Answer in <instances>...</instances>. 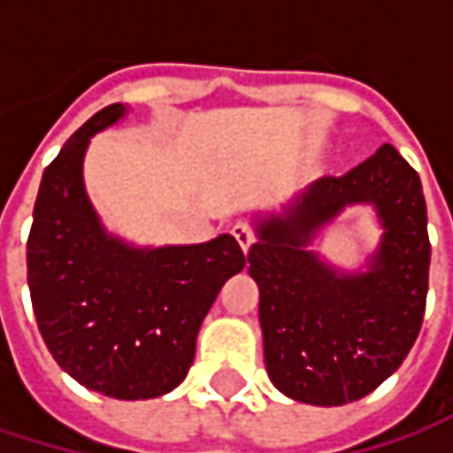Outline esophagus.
I'll return each mask as SVG.
<instances>
[{"label":"esophagus","mask_w":453,"mask_h":453,"mask_svg":"<svg viewBox=\"0 0 453 453\" xmlns=\"http://www.w3.org/2000/svg\"><path fill=\"white\" fill-rule=\"evenodd\" d=\"M233 235H235V241L241 243L243 251L254 243V227L249 226V223H235L233 226Z\"/></svg>","instance_id":"esophagus-1"}]
</instances>
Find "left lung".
Returning a JSON list of instances; mask_svg holds the SVG:
<instances>
[{"label": "left lung", "instance_id": "1", "mask_svg": "<svg viewBox=\"0 0 453 453\" xmlns=\"http://www.w3.org/2000/svg\"><path fill=\"white\" fill-rule=\"evenodd\" d=\"M349 203H372L387 230L367 273H338L306 249ZM257 235L249 275L265 365L286 396L341 407L402 367L425 317L430 238L419 175L391 143L346 175L315 180L286 215L259 220Z\"/></svg>", "mask_w": 453, "mask_h": 453}]
</instances>
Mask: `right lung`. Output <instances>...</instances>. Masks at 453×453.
<instances>
[{
	"label": "right lung",
	"instance_id": "add662e5",
	"mask_svg": "<svg viewBox=\"0 0 453 453\" xmlns=\"http://www.w3.org/2000/svg\"><path fill=\"white\" fill-rule=\"evenodd\" d=\"M123 115V104L96 112L44 170L28 288L57 365L96 394L136 402L186 378L202 319L246 257L227 233L194 246L136 249L102 227L83 188V154Z\"/></svg>",
	"mask_w": 453,
	"mask_h": 453
}]
</instances>
